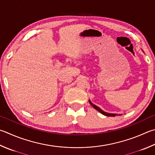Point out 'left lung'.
Wrapping results in <instances>:
<instances>
[{
  "instance_id": "left-lung-1",
  "label": "left lung",
  "mask_w": 155,
  "mask_h": 155,
  "mask_svg": "<svg viewBox=\"0 0 155 155\" xmlns=\"http://www.w3.org/2000/svg\"><path fill=\"white\" fill-rule=\"evenodd\" d=\"M89 101V103H90V104L92 105V106L94 108V109H96V110H97L98 112H100L101 113H102L103 114V115H105V116H108V117H115V116H117V114H115V113H107V112H105V111H104V110H102L101 108H99L98 106H96V105H95V104H93L91 101H90V100H88Z\"/></svg>"
}]
</instances>
